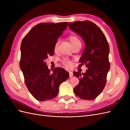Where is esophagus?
I'll list each match as a JSON object with an SVG mask.
<instances>
[{"instance_id": "esophagus-1", "label": "esophagus", "mask_w": 130, "mask_h": 130, "mask_svg": "<svg viewBox=\"0 0 130 130\" xmlns=\"http://www.w3.org/2000/svg\"><path fill=\"white\" fill-rule=\"evenodd\" d=\"M69 77H72L73 76V73L72 71H69Z\"/></svg>"}]
</instances>
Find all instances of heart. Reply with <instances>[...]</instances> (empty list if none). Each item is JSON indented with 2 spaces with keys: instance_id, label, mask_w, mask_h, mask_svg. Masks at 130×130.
<instances>
[{
  "instance_id": "heart-1",
  "label": "heart",
  "mask_w": 130,
  "mask_h": 130,
  "mask_svg": "<svg viewBox=\"0 0 130 130\" xmlns=\"http://www.w3.org/2000/svg\"><path fill=\"white\" fill-rule=\"evenodd\" d=\"M68 38L70 42L71 43V44L73 46L76 45L78 44H81V42H80V40H79V38H78L76 36H75V35H70ZM58 44H59V41H57L55 43V46H54V49L55 50L57 49ZM62 63L63 64V65L67 68L70 67H71L72 65V62L70 61L69 59L67 58H64L63 59V60H62Z\"/></svg>"
}]
</instances>
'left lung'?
<instances>
[{"label":"left lung","instance_id":"8db88e82","mask_svg":"<svg viewBox=\"0 0 130 130\" xmlns=\"http://www.w3.org/2000/svg\"><path fill=\"white\" fill-rule=\"evenodd\" d=\"M68 26L80 35L85 43L78 67L86 64L88 68L82 74L80 72H73L79 79L74 92L81 99L92 100L102 92L107 81L110 68L108 43L102 30L92 22L77 21L69 23Z\"/></svg>","mask_w":130,"mask_h":130}]
</instances>
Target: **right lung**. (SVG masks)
Returning <instances> with one entry per match:
<instances>
[{
  "label": "right lung",
  "instance_id": "right-lung-1",
  "mask_svg": "<svg viewBox=\"0 0 130 130\" xmlns=\"http://www.w3.org/2000/svg\"><path fill=\"white\" fill-rule=\"evenodd\" d=\"M68 24V22L40 23L22 40L19 66L27 89L38 101L55 98L60 84L69 77L63 68H55L51 72L45 62L49 55H53L55 44Z\"/></svg>",
  "mask_w": 130,
  "mask_h": 130
}]
</instances>
